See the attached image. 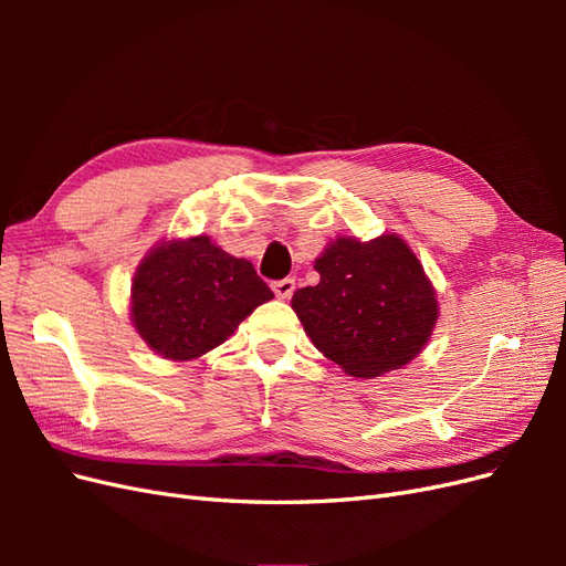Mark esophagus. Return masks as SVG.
<instances>
[{
	"label": "esophagus",
	"mask_w": 566,
	"mask_h": 566,
	"mask_svg": "<svg viewBox=\"0 0 566 566\" xmlns=\"http://www.w3.org/2000/svg\"><path fill=\"white\" fill-rule=\"evenodd\" d=\"M271 290L276 293L279 300H290V295L295 293V281L293 279H281V281H273Z\"/></svg>",
	"instance_id": "esophagus-1"
}]
</instances>
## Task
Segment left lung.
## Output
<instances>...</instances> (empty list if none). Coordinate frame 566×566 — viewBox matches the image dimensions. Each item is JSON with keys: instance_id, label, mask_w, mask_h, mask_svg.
Instances as JSON below:
<instances>
[{"instance_id": "1", "label": "left lung", "mask_w": 566, "mask_h": 566, "mask_svg": "<svg viewBox=\"0 0 566 566\" xmlns=\"http://www.w3.org/2000/svg\"><path fill=\"white\" fill-rule=\"evenodd\" d=\"M300 287L293 310L318 352L354 378H378L416 358L437 323L434 287L399 235L337 238Z\"/></svg>"}]
</instances>
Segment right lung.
I'll use <instances>...</instances> for the list:
<instances>
[{
    "label": "right lung",
    "instance_id": "1",
    "mask_svg": "<svg viewBox=\"0 0 566 566\" xmlns=\"http://www.w3.org/2000/svg\"><path fill=\"white\" fill-rule=\"evenodd\" d=\"M273 293L248 260L208 235L153 248L132 285V321L146 345L172 361L219 347Z\"/></svg>",
    "mask_w": 566,
    "mask_h": 566
}]
</instances>
